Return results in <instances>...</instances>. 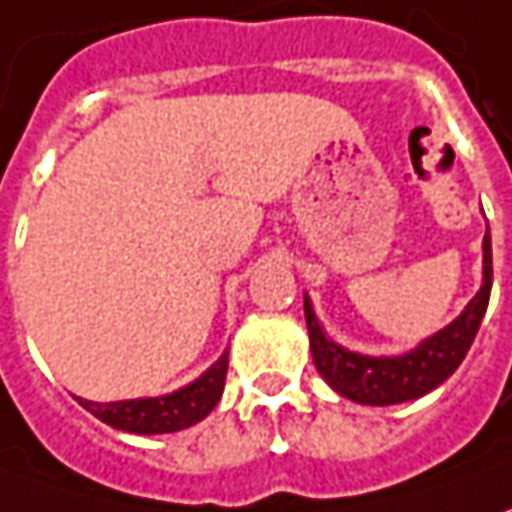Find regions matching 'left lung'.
<instances>
[{
    "label": "left lung",
    "instance_id": "8db88e82",
    "mask_svg": "<svg viewBox=\"0 0 512 512\" xmlns=\"http://www.w3.org/2000/svg\"><path fill=\"white\" fill-rule=\"evenodd\" d=\"M484 282L482 290L470 299L462 316H456L439 333L424 339L419 347H413L404 356H362L353 350H344L342 344L330 342L325 330L319 325L313 305L305 296V319L310 333V353L313 364L322 373L336 393L344 399L359 404H399L419 399L439 387L444 379L453 376V370L462 364L470 344L479 333L484 319V310L490 302V287H493V250H490V230L484 233Z\"/></svg>",
    "mask_w": 512,
    "mask_h": 512
}]
</instances>
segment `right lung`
<instances>
[{"instance_id":"1","label":"right lung","mask_w":512,"mask_h":512,"mask_svg":"<svg viewBox=\"0 0 512 512\" xmlns=\"http://www.w3.org/2000/svg\"><path fill=\"white\" fill-rule=\"evenodd\" d=\"M227 376V353L216 364H210L196 382L179 387L176 393L156 396V399H128V402H88L79 399V404L90 410L99 422L110 424L116 430L128 433H176L190 424L202 422L207 413L219 404L225 390Z\"/></svg>"}]
</instances>
